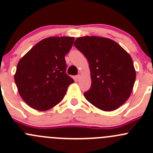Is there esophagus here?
I'll return each mask as SVG.
<instances>
[{
    "label": "esophagus",
    "instance_id": "obj_1",
    "mask_svg": "<svg viewBox=\"0 0 153 153\" xmlns=\"http://www.w3.org/2000/svg\"><path fill=\"white\" fill-rule=\"evenodd\" d=\"M80 78H81V75H76V76H75V81H78L80 80Z\"/></svg>",
    "mask_w": 153,
    "mask_h": 153
}]
</instances>
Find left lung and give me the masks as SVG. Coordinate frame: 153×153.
<instances>
[{
	"label": "left lung",
	"mask_w": 153,
	"mask_h": 153,
	"mask_svg": "<svg viewBox=\"0 0 153 153\" xmlns=\"http://www.w3.org/2000/svg\"><path fill=\"white\" fill-rule=\"evenodd\" d=\"M74 46L89 62L91 87L84 94L89 103L103 111L117 109L132 93L136 72L129 54L107 38L84 36Z\"/></svg>",
	"instance_id": "8db88e82"
}]
</instances>
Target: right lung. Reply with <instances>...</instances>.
Instances as JSON below:
<instances>
[{
    "label": "right lung",
    "instance_id": "right-lung-1",
    "mask_svg": "<svg viewBox=\"0 0 153 153\" xmlns=\"http://www.w3.org/2000/svg\"><path fill=\"white\" fill-rule=\"evenodd\" d=\"M73 37H49L35 44L20 59L14 78L27 104L39 111L52 109L65 96L74 80L67 75L64 58Z\"/></svg>",
    "mask_w": 153,
    "mask_h": 153
}]
</instances>
